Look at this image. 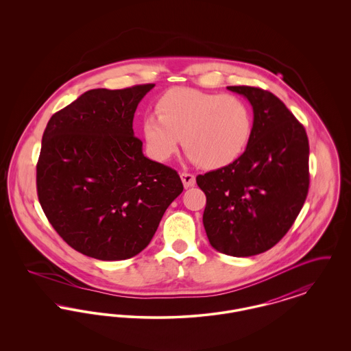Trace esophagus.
<instances>
[{"instance_id": "1", "label": "esophagus", "mask_w": 351, "mask_h": 351, "mask_svg": "<svg viewBox=\"0 0 351 351\" xmlns=\"http://www.w3.org/2000/svg\"><path fill=\"white\" fill-rule=\"evenodd\" d=\"M180 178H182V182H183L184 188L195 186V184H196V178H195V175H192V173H188V172H183V173L180 175Z\"/></svg>"}]
</instances>
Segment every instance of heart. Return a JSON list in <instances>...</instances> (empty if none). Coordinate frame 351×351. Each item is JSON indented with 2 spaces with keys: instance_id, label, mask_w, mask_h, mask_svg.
I'll list each match as a JSON object with an SVG mask.
<instances>
[{
  "instance_id": "obj_1",
  "label": "heart",
  "mask_w": 351,
  "mask_h": 351,
  "mask_svg": "<svg viewBox=\"0 0 351 351\" xmlns=\"http://www.w3.org/2000/svg\"><path fill=\"white\" fill-rule=\"evenodd\" d=\"M142 133L155 160L169 159L183 136L189 159L216 169L233 163L246 149L252 114L237 96L175 88L158 100L156 113L145 116Z\"/></svg>"
}]
</instances>
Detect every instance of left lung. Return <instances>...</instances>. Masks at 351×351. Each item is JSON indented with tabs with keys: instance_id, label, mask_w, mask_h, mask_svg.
Wrapping results in <instances>:
<instances>
[{
	"instance_id": "left-lung-1",
	"label": "left lung",
	"mask_w": 351,
	"mask_h": 351,
	"mask_svg": "<svg viewBox=\"0 0 351 351\" xmlns=\"http://www.w3.org/2000/svg\"><path fill=\"white\" fill-rule=\"evenodd\" d=\"M246 97L254 122L245 152L196 178L206 196L202 222L210 245L232 256L269 250L293 225L309 188L304 126L271 92L228 86Z\"/></svg>"
}]
</instances>
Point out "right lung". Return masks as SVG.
I'll use <instances>...</instances> for the list:
<instances>
[{"label": "right lung", "mask_w": 351, "mask_h": 351, "mask_svg": "<svg viewBox=\"0 0 351 351\" xmlns=\"http://www.w3.org/2000/svg\"><path fill=\"white\" fill-rule=\"evenodd\" d=\"M154 86L90 89L55 113L42 136L38 199L52 228L86 256L139 254L183 192L178 172L146 158L134 135L136 106Z\"/></svg>", "instance_id": "obj_1"}]
</instances>
